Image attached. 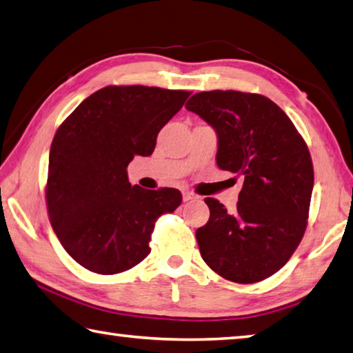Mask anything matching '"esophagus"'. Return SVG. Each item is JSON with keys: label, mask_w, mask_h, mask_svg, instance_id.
<instances>
[{"label": "esophagus", "mask_w": 353, "mask_h": 353, "mask_svg": "<svg viewBox=\"0 0 353 353\" xmlns=\"http://www.w3.org/2000/svg\"><path fill=\"white\" fill-rule=\"evenodd\" d=\"M182 196H183V202H190V201H194V199H197V196L194 193H191V191H183Z\"/></svg>", "instance_id": "obj_1"}]
</instances>
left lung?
I'll return each instance as SVG.
<instances>
[{
	"mask_svg": "<svg viewBox=\"0 0 353 353\" xmlns=\"http://www.w3.org/2000/svg\"><path fill=\"white\" fill-rule=\"evenodd\" d=\"M185 106L214 128L217 166L243 177L234 211L205 199L210 219L196 232L202 259L233 283H259L287 264L304 236L313 190L309 148L261 94L199 92Z\"/></svg>",
	"mask_w": 353,
	"mask_h": 353,
	"instance_id": "8db88e82",
	"label": "left lung"
}]
</instances>
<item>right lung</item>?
I'll use <instances>...</instances> for the list:
<instances>
[{
	"instance_id": "1",
	"label": "right lung",
	"mask_w": 353,
	"mask_h": 353,
	"mask_svg": "<svg viewBox=\"0 0 353 353\" xmlns=\"http://www.w3.org/2000/svg\"><path fill=\"white\" fill-rule=\"evenodd\" d=\"M154 86H106L57 130L49 152L46 205L57 238L89 272L121 273L150 254L160 216L182 202L176 188L131 187L134 156H151L157 134L190 97Z\"/></svg>"
}]
</instances>
